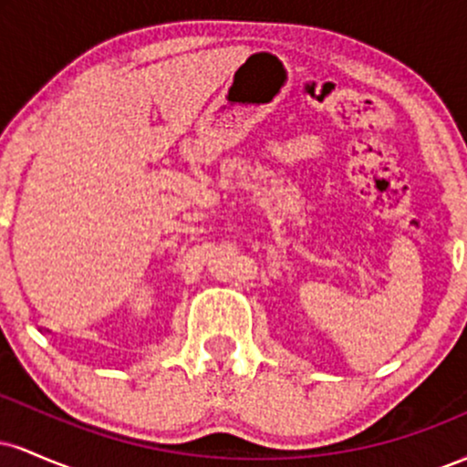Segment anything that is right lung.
Listing matches in <instances>:
<instances>
[{
    "instance_id": "obj_1",
    "label": "right lung",
    "mask_w": 467,
    "mask_h": 467,
    "mask_svg": "<svg viewBox=\"0 0 467 467\" xmlns=\"http://www.w3.org/2000/svg\"><path fill=\"white\" fill-rule=\"evenodd\" d=\"M46 331H47V329H46Z\"/></svg>"
}]
</instances>
